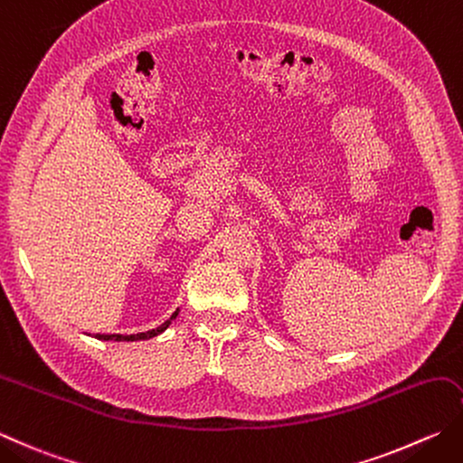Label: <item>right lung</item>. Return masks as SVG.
<instances>
[{
    "label": "right lung",
    "mask_w": 463,
    "mask_h": 463,
    "mask_svg": "<svg viewBox=\"0 0 463 463\" xmlns=\"http://www.w3.org/2000/svg\"><path fill=\"white\" fill-rule=\"evenodd\" d=\"M178 315V311L176 313H172V317L168 321H165L160 325V327H156V329H152V331H146V333H136V335H102V333H96V339H104V341H140V339H150V337H156L158 333H162L165 331L168 325L172 323V319H175V317Z\"/></svg>",
    "instance_id": "right-lung-1"
}]
</instances>
